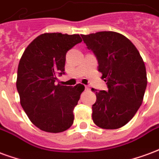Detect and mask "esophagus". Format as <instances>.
Masks as SVG:
<instances>
[{"label": "esophagus", "mask_w": 159, "mask_h": 159, "mask_svg": "<svg viewBox=\"0 0 159 159\" xmlns=\"http://www.w3.org/2000/svg\"><path fill=\"white\" fill-rule=\"evenodd\" d=\"M85 90H90V87L88 85H85Z\"/></svg>", "instance_id": "obj_1"}]
</instances>
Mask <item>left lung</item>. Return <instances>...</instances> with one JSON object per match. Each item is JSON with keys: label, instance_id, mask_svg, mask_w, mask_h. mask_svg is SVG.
Here are the masks:
<instances>
[{"label": "left lung", "instance_id": "left-lung-1", "mask_svg": "<svg viewBox=\"0 0 159 159\" xmlns=\"http://www.w3.org/2000/svg\"><path fill=\"white\" fill-rule=\"evenodd\" d=\"M96 56L98 71L107 91H97L92 119L98 127L115 129L125 125L141 107L148 84L144 62L133 43L113 31L81 34Z\"/></svg>", "mask_w": 159, "mask_h": 159}]
</instances>
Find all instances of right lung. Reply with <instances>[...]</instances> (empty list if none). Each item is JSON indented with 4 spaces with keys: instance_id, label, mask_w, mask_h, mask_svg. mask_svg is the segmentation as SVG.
<instances>
[{
    "instance_id": "right-lung-1",
    "label": "right lung",
    "mask_w": 159,
    "mask_h": 159,
    "mask_svg": "<svg viewBox=\"0 0 159 159\" xmlns=\"http://www.w3.org/2000/svg\"><path fill=\"white\" fill-rule=\"evenodd\" d=\"M82 41L79 34L46 33L27 46L19 61L17 90L24 112L41 130L59 133L74 123L73 110L84 86L61 85L66 53Z\"/></svg>"
}]
</instances>
